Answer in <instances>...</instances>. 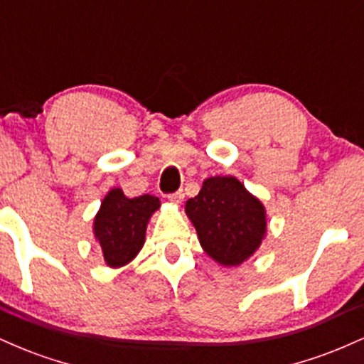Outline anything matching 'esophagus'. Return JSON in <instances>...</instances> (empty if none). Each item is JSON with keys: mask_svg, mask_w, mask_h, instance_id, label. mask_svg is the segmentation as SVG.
Returning <instances> with one entry per match:
<instances>
[{"mask_svg": "<svg viewBox=\"0 0 364 364\" xmlns=\"http://www.w3.org/2000/svg\"><path fill=\"white\" fill-rule=\"evenodd\" d=\"M168 198L171 203H181L183 198H185V193H183V190H178V191H174V193L168 195Z\"/></svg>", "mask_w": 364, "mask_h": 364, "instance_id": "1", "label": "esophagus"}]
</instances>
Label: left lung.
<instances>
[{"instance_id":"obj_1","label":"left lung","mask_w":364,"mask_h":364,"mask_svg":"<svg viewBox=\"0 0 364 364\" xmlns=\"http://www.w3.org/2000/svg\"><path fill=\"white\" fill-rule=\"evenodd\" d=\"M185 210L202 248L220 265L243 263L265 236V208L232 176L205 179Z\"/></svg>"}]
</instances>
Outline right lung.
I'll use <instances>...</instances> for the list:
<instances>
[{
  "label": "right lung",
  "instance_id": "1",
  "mask_svg": "<svg viewBox=\"0 0 364 364\" xmlns=\"http://www.w3.org/2000/svg\"><path fill=\"white\" fill-rule=\"evenodd\" d=\"M159 207L161 202L152 195L128 198L119 188L106 195L94 219V232L107 265H124L140 252L150 215Z\"/></svg>",
  "mask_w": 364,
  "mask_h": 364
}]
</instances>
